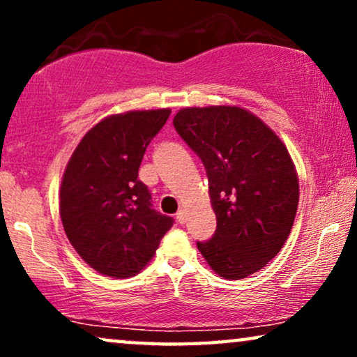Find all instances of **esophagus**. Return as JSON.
Wrapping results in <instances>:
<instances>
[{"label":"esophagus","instance_id":"esophagus-1","mask_svg":"<svg viewBox=\"0 0 357 357\" xmlns=\"http://www.w3.org/2000/svg\"><path fill=\"white\" fill-rule=\"evenodd\" d=\"M185 218H187V216H185V211H183V209H180V211L177 213V222L178 224H183L185 222Z\"/></svg>","mask_w":357,"mask_h":357}]
</instances>
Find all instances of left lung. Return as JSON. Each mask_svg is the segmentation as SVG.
<instances>
[{
	"label": "left lung",
	"mask_w": 357,
	"mask_h": 357,
	"mask_svg": "<svg viewBox=\"0 0 357 357\" xmlns=\"http://www.w3.org/2000/svg\"><path fill=\"white\" fill-rule=\"evenodd\" d=\"M174 126L206 169L218 219L213 238L198 242V250L226 280L260 271L284 245L299 204V178L286 144L237 105L187 107Z\"/></svg>",
	"instance_id": "1"
}]
</instances>
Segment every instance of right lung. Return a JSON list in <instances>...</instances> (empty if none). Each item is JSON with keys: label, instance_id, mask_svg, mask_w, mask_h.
I'll return each mask as SVG.
<instances>
[{"label": "right lung", "instance_id": "1", "mask_svg": "<svg viewBox=\"0 0 357 357\" xmlns=\"http://www.w3.org/2000/svg\"><path fill=\"white\" fill-rule=\"evenodd\" d=\"M170 109L105 116L82 136L63 174L60 216L68 241L97 273L136 276L174 219L153 209L139 164Z\"/></svg>", "mask_w": 357, "mask_h": 357}]
</instances>
